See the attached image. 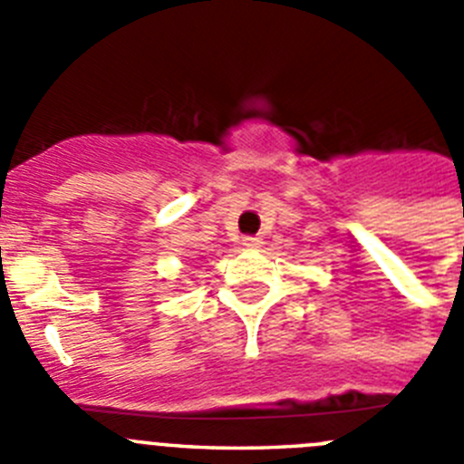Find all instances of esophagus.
I'll use <instances>...</instances> for the list:
<instances>
[{
    "instance_id": "34e87169",
    "label": "esophagus",
    "mask_w": 464,
    "mask_h": 464,
    "mask_svg": "<svg viewBox=\"0 0 464 464\" xmlns=\"http://www.w3.org/2000/svg\"><path fill=\"white\" fill-rule=\"evenodd\" d=\"M241 244H244L248 251H253V248H260L262 239L260 237H244V241H241Z\"/></svg>"
}]
</instances>
